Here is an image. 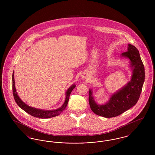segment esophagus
<instances>
[{"mask_svg": "<svg viewBox=\"0 0 155 155\" xmlns=\"http://www.w3.org/2000/svg\"><path fill=\"white\" fill-rule=\"evenodd\" d=\"M81 77H82V78H83V79H88V76L85 74H82V75H81Z\"/></svg>", "mask_w": 155, "mask_h": 155, "instance_id": "obj_1", "label": "esophagus"}]
</instances>
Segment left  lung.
<instances>
[{
	"mask_svg": "<svg viewBox=\"0 0 155 155\" xmlns=\"http://www.w3.org/2000/svg\"><path fill=\"white\" fill-rule=\"evenodd\" d=\"M121 58L129 59L132 75L123 87L113 93L108 102L99 104L96 103L92 89L89 91V103L92 111L97 115L106 118L116 117L130 109L137 103L145 81V68L138 49L128 45L127 52L121 54Z\"/></svg>",
	"mask_w": 155,
	"mask_h": 155,
	"instance_id": "8db88e82",
	"label": "left lung"
}]
</instances>
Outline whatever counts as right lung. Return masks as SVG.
<instances>
[{"mask_svg":"<svg viewBox=\"0 0 155 155\" xmlns=\"http://www.w3.org/2000/svg\"><path fill=\"white\" fill-rule=\"evenodd\" d=\"M12 81H13V87H13V96H14V98H15V101L16 103L18 104V106L21 109H22V110L25 111L26 113L30 114V115H31L32 116H34L35 117H38V118H51V117H55V116H57L59 115L66 109L67 105L68 104V100H69L70 95L72 91L75 88V84H74L67 90L66 92L65 101L63 103V104L60 108H58V109H55V110H45L39 109H37L35 107H31L28 105H27L26 103L22 102V100L20 98V97L18 96L17 92H16V89L15 87L14 71L13 73V75H12Z\"/></svg>","mask_w":155,"mask_h":155,"instance_id":"right-lung-1","label":"right lung"}]
</instances>
